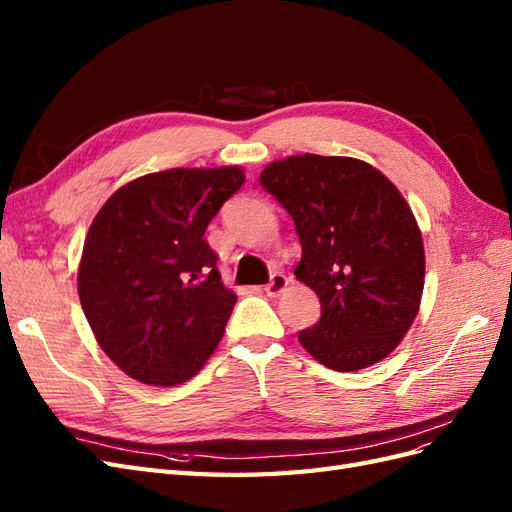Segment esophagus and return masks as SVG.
<instances>
[{"instance_id":"obj_1","label":"esophagus","mask_w":512,"mask_h":512,"mask_svg":"<svg viewBox=\"0 0 512 512\" xmlns=\"http://www.w3.org/2000/svg\"><path fill=\"white\" fill-rule=\"evenodd\" d=\"M286 286H288V277L282 271H275L271 275V282L265 286V292L269 294V297H277V294H280Z\"/></svg>"}]
</instances>
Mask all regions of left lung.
<instances>
[{
    "mask_svg": "<svg viewBox=\"0 0 512 512\" xmlns=\"http://www.w3.org/2000/svg\"><path fill=\"white\" fill-rule=\"evenodd\" d=\"M260 185L294 220L303 247L294 275L320 299L301 346L335 371L389 356L425 284L423 237L406 198L371 164L316 153L271 162Z\"/></svg>",
    "mask_w": 512,
    "mask_h": 512,
    "instance_id": "1",
    "label": "left lung"
}]
</instances>
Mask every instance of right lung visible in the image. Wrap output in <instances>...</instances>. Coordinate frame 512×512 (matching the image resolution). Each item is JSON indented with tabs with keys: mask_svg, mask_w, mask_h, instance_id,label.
Returning <instances> with one entry per match:
<instances>
[{
	"mask_svg": "<svg viewBox=\"0 0 512 512\" xmlns=\"http://www.w3.org/2000/svg\"><path fill=\"white\" fill-rule=\"evenodd\" d=\"M245 181L239 166L170 168L119 188L87 232L79 299L100 348L143 384L196 376L237 294L224 288L209 222Z\"/></svg>",
	"mask_w": 512,
	"mask_h": 512,
	"instance_id": "add662e5",
	"label": "right lung"
}]
</instances>
